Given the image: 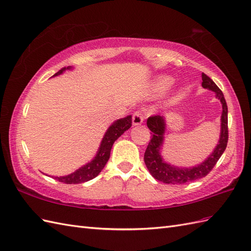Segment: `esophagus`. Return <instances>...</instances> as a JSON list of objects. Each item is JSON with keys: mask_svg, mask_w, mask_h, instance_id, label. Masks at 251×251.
<instances>
[{"mask_svg": "<svg viewBox=\"0 0 251 251\" xmlns=\"http://www.w3.org/2000/svg\"><path fill=\"white\" fill-rule=\"evenodd\" d=\"M143 120H144V115H143L142 110H137L136 112L133 113V115H132V124L134 126H138V125L142 124Z\"/></svg>", "mask_w": 251, "mask_h": 251, "instance_id": "obj_1", "label": "esophagus"}]
</instances>
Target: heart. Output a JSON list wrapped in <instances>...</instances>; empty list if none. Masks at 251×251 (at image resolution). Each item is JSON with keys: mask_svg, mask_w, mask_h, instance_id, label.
Instances as JSON below:
<instances>
[{"mask_svg": "<svg viewBox=\"0 0 251 251\" xmlns=\"http://www.w3.org/2000/svg\"><path fill=\"white\" fill-rule=\"evenodd\" d=\"M172 83V79L169 78V77H161V78H159L157 81V89L160 90V91H162V90H165L168 87L171 86Z\"/></svg>", "mask_w": 251, "mask_h": 251, "instance_id": "b5f03b06", "label": "heart"}]
</instances>
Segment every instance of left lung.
<instances>
[{"instance_id":"left-lung-1","label":"left lung","mask_w":251,"mask_h":251,"mask_svg":"<svg viewBox=\"0 0 251 251\" xmlns=\"http://www.w3.org/2000/svg\"><path fill=\"white\" fill-rule=\"evenodd\" d=\"M201 86L205 89L212 90L216 94V98L222 101V130L221 138L214 151L201 164L191 169H179L165 163L160 156V149L163 142V134L165 129L164 119L161 115H152L147 119V127L152 132V137L144 153V162L151 176L159 181L170 184H183L190 181L197 180L207 176L214 168L218 159L221 158L228 143V107L226 100L224 98L222 90L215 82L204 73L201 74Z\"/></svg>"}]
</instances>
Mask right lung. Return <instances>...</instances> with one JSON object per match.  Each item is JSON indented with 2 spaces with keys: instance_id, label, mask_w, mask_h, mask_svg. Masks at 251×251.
<instances>
[{
  "instance_id": "add662e5",
  "label": "right lung",
  "mask_w": 251,
  "mask_h": 251,
  "mask_svg": "<svg viewBox=\"0 0 251 251\" xmlns=\"http://www.w3.org/2000/svg\"><path fill=\"white\" fill-rule=\"evenodd\" d=\"M70 68L71 67L62 68L54 76L61 74L63 71H66L67 69H70ZM131 120H132L131 115H128V117L124 119L115 121L114 123L108 128L107 132L105 133V137L102 138L100 150L98 151V155H96V157L92 160V161L68 176L55 177L56 180H58L59 182L67 183V184H76V183L89 181L98 176L100 173V171L105 168L106 163L108 162L109 157H110L111 147L114 143V141L119 137H121L122 134L124 133V131L129 129L132 123Z\"/></svg>"
}]
</instances>
